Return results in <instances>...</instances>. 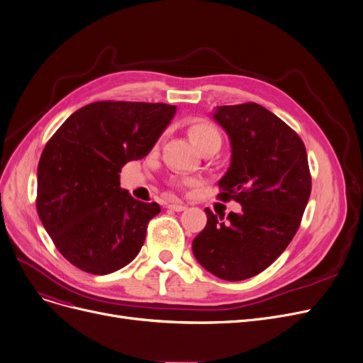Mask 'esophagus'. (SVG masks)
<instances>
[{
  "label": "esophagus",
  "instance_id": "34e87169",
  "mask_svg": "<svg viewBox=\"0 0 363 363\" xmlns=\"http://www.w3.org/2000/svg\"><path fill=\"white\" fill-rule=\"evenodd\" d=\"M167 208H169L170 211L182 212V211L186 209V204H184V203H170V204H167Z\"/></svg>",
  "mask_w": 363,
  "mask_h": 363
}]
</instances>
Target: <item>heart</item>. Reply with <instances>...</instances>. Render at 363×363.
Here are the masks:
<instances>
[{"instance_id":"heart-1","label":"heart","mask_w":363,"mask_h":363,"mask_svg":"<svg viewBox=\"0 0 363 363\" xmlns=\"http://www.w3.org/2000/svg\"><path fill=\"white\" fill-rule=\"evenodd\" d=\"M188 135H190L193 144L201 151L203 148H206L213 144L220 145V135L213 128L212 124L206 121H194L190 128H188Z\"/></svg>"}]
</instances>
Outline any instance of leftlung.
I'll return each mask as SVG.
<instances>
[{
    "label": "left lung",
    "instance_id": "8db88e82",
    "mask_svg": "<svg viewBox=\"0 0 363 363\" xmlns=\"http://www.w3.org/2000/svg\"><path fill=\"white\" fill-rule=\"evenodd\" d=\"M213 120L231 144V162L218 182L219 199L242 212L208 215L193 240V254L213 276L254 277L288 247L311 193L306 147L289 125L264 106L247 102L216 106Z\"/></svg>",
    "mask_w": 363,
    "mask_h": 363
}]
</instances>
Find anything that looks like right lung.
<instances>
[{"mask_svg":"<svg viewBox=\"0 0 363 363\" xmlns=\"http://www.w3.org/2000/svg\"><path fill=\"white\" fill-rule=\"evenodd\" d=\"M177 106L93 102L71 114L45 144L37 173V212L55 246L72 265L109 274L144 245L155 201L120 186L121 167L152 150Z\"/></svg>","mask_w":363,"mask_h":363,"instance_id":"add662e5","label":"right lung"}]
</instances>
